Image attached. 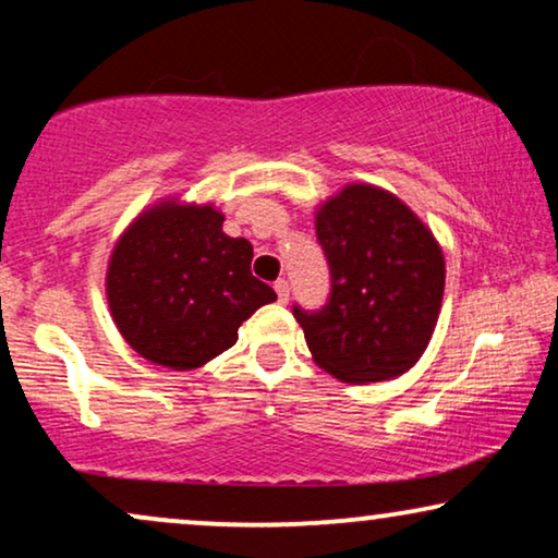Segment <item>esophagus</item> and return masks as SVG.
Returning a JSON list of instances; mask_svg holds the SVG:
<instances>
[{
  "instance_id": "esophagus-1",
  "label": "esophagus",
  "mask_w": 558,
  "mask_h": 558,
  "mask_svg": "<svg viewBox=\"0 0 558 558\" xmlns=\"http://www.w3.org/2000/svg\"><path fill=\"white\" fill-rule=\"evenodd\" d=\"M274 289H277L279 304H287L289 302V281L287 279H279L277 284H274Z\"/></svg>"
}]
</instances>
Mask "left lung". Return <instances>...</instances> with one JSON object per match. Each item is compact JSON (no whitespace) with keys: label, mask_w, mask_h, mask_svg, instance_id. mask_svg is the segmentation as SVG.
<instances>
[{"label":"left lung","mask_w":558,"mask_h":558,"mask_svg":"<svg viewBox=\"0 0 558 558\" xmlns=\"http://www.w3.org/2000/svg\"><path fill=\"white\" fill-rule=\"evenodd\" d=\"M315 228L330 266V300L317 312L292 310L315 363L345 384L414 368L445 296L434 233L393 193L365 182L319 205Z\"/></svg>","instance_id":"left-lung-1"}]
</instances>
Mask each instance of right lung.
<instances>
[{
  "mask_svg": "<svg viewBox=\"0 0 558 558\" xmlns=\"http://www.w3.org/2000/svg\"><path fill=\"white\" fill-rule=\"evenodd\" d=\"M223 220L216 205L172 197L142 210L113 246L106 300L119 332L147 361L201 368L277 300L251 274V243L226 235Z\"/></svg>",
  "mask_w": 558,
  "mask_h": 558,
  "instance_id": "1",
  "label": "right lung"
}]
</instances>
